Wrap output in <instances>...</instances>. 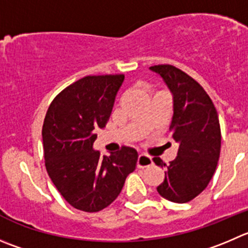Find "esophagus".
Segmentation results:
<instances>
[{"label": "esophagus", "mask_w": 248, "mask_h": 248, "mask_svg": "<svg viewBox=\"0 0 248 248\" xmlns=\"http://www.w3.org/2000/svg\"><path fill=\"white\" fill-rule=\"evenodd\" d=\"M151 164H152V158H151L150 155H143V153L139 155V157H138V167H139V168H146V167L151 166Z\"/></svg>", "instance_id": "esophagus-1"}]
</instances>
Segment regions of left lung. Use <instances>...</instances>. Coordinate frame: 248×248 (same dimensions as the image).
<instances>
[{
  "mask_svg": "<svg viewBox=\"0 0 248 248\" xmlns=\"http://www.w3.org/2000/svg\"><path fill=\"white\" fill-rule=\"evenodd\" d=\"M150 70L163 79L173 95V118L169 125L179 143L178 155L166 167V178L158 193L175 203L191 201L207 187L220 155V125L213 102L203 87L186 73L169 64L153 65Z\"/></svg>",
  "mask_w": 248,
  "mask_h": 248,
  "instance_id": "8db88e82",
  "label": "left lung"
}]
</instances>
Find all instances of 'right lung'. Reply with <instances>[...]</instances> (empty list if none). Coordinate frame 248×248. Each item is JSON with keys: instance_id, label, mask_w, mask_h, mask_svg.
<instances>
[{"instance_id": "obj_1", "label": "right lung", "mask_w": 248, "mask_h": 248, "mask_svg": "<svg viewBox=\"0 0 248 248\" xmlns=\"http://www.w3.org/2000/svg\"><path fill=\"white\" fill-rule=\"evenodd\" d=\"M124 75L85 77L65 87L49 105L42 126L47 173L65 201L84 212L109 206L135 170L138 152L124 147L109 157L93 150Z\"/></svg>"}]
</instances>
